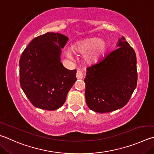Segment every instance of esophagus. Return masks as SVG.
<instances>
[{"label":"esophagus","mask_w":154,"mask_h":154,"mask_svg":"<svg viewBox=\"0 0 154 154\" xmlns=\"http://www.w3.org/2000/svg\"><path fill=\"white\" fill-rule=\"evenodd\" d=\"M76 77L77 78V79H83V71H82V70H77Z\"/></svg>","instance_id":"1"}]
</instances>
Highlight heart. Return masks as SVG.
Returning <instances> with one entry per match:
<instances>
[{"label": "heart", "mask_w": 154, "mask_h": 154, "mask_svg": "<svg viewBox=\"0 0 154 154\" xmlns=\"http://www.w3.org/2000/svg\"><path fill=\"white\" fill-rule=\"evenodd\" d=\"M106 43L104 40L97 38L86 39L71 47V50L75 54H87L85 60L88 63H94L99 59L100 56L104 52Z\"/></svg>", "instance_id": "obj_1"}]
</instances>
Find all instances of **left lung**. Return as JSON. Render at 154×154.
<instances>
[{"label":"left lung","mask_w":154,"mask_h":154,"mask_svg":"<svg viewBox=\"0 0 154 154\" xmlns=\"http://www.w3.org/2000/svg\"><path fill=\"white\" fill-rule=\"evenodd\" d=\"M116 48L87 69L86 103L89 109L99 113L124 107L137 83L135 50L123 36Z\"/></svg>","instance_id":"8db88e82"}]
</instances>
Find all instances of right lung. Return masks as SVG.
<instances>
[{
	"instance_id": "right-lung-1",
	"label": "right lung",
	"mask_w": 154,
	"mask_h": 154,
	"mask_svg": "<svg viewBox=\"0 0 154 154\" xmlns=\"http://www.w3.org/2000/svg\"><path fill=\"white\" fill-rule=\"evenodd\" d=\"M68 40L61 33L47 32L32 40L22 53L19 82L36 108L47 110L60 108L77 81L76 70L66 69L60 62L61 48Z\"/></svg>"
}]
</instances>
